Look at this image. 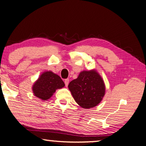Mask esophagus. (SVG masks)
<instances>
[{"label":"esophagus","instance_id":"34e87169","mask_svg":"<svg viewBox=\"0 0 146 146\" xmlns=\"http://www.w3.org/2000/svg\"><path fill=\"white\" fill-rule=\"evenodd\" d=\"M64 82H65V86H66V87H67V86H68V84H69V80L68 79H67L65 80Z\"/></svg>","mask_w":146,"mask_h":146}]
</instances>
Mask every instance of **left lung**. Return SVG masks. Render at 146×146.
<instances>
[{
    "label": "left lung",
    "mask_w": 146,
    "mask_h": 146,
    "mask_svg": "<svg viewBox=\"0 0 146 146\" xmlns=\"http://www.w3.org/2000/svg\"><path fill=\"white\" fill-rule=\"evenodd\" d=\"M68 88L75 102L86 109L97 106L106 91L104 80L96 69L81 71L77 79L69 83Z\"/></svg>",
    "instance_id": "8db88e82"
}]
</instances>
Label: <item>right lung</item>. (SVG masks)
I'll list each match as a JSON object with an SVG mask.
<instances>
[{"instance_id": "right-lung-1", "label": "right lung", "mask_w": 146, "mask_h": 146, "mask_svg": "<svg viewBox=\"0 0 146 146\" xmlns=\"http://www.w3.org/2000/svg\"><path fill=\"white\" fill-rule=\"evenodd\" d=\"M65 87L64 82L58 75L52 71L43 72L32 86L34 95L42 100H48L57 89Z\"/></svg>"}]
</instances>
